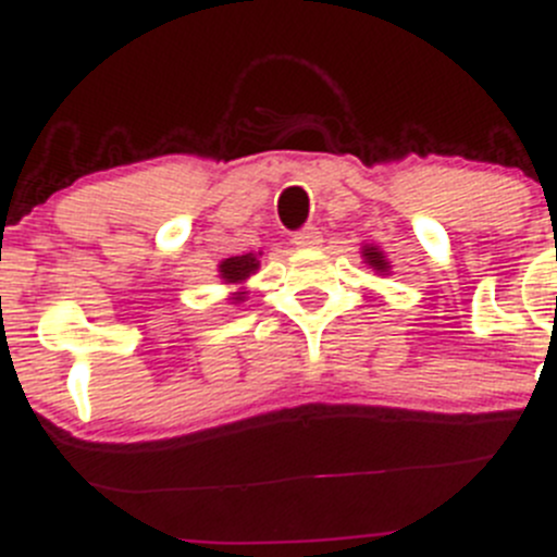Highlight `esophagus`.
Listing matches in <instances>:
<instances>
[{
  "mask_svg": "<svg viewBox=\"0 0 557 557\" xmlns=\"http://www.w3.org/2000/svg\"><path fill=\"white\" fill-rule=\"evenodd\" d=\"M320 243H323V234H320L314 226H307L294 234V245L301 247V250H312V247H318Z\"/></svg>",
  "mask_w": 557,
  "mask_h": 557,
  "instance_id": "1",
  "label": "esophagus"
}]
</instances>
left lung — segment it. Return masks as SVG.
<instances>
[{
  "label": "left lung",
  "mask_w": 557,
  "mask_h": 557,
  "mask_svg": "<svg viewBox=\"0 0 557 557\" xmlns=\"http://www.w3.org/2000/svg\"><path fill=\"white\" fill-rule=\"evenodd\" d=\"M361 258L369 269H374L377 274H391V261H387L385 250L380 245H363Z\"/></svg>",
  "instance_id": "left-lung-1"
}]
</instances>
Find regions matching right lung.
<instances>
[{
  "mask_svg": "<svg viewBox=\"0 0 557 557\" xmlns=\"http://www.w3.org/2000/svg\"><path fill=\"white\" fill-rule=\"evenodd\" d=\"M258 256H261V252H258ZM258 256L256 252H245V256L223 258V261L218 263V277H221L226 285H243L245 280H250V274H256L258 267H261ZM245 296L247 290L239 288L228 296V301H232V305H243Z\"/></svg>",
  "mask_w": 557,
  "mask_h": 557,
  "instance_id": "1",
  "label": "right lung"
}]
</instances>
